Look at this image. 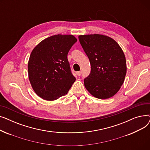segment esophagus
I'll return each instance as SVG.
<instances>
[{
	"instance_id": "esophagus-1",
	"label": "esophagus",
	"mask_w": 150,
	"mask_h": 150,
	"mask_svg": "<svg viewBox=\"0 0 150 150\" xmlns=\"http://www.w3.org/2000/svg\"><path fill=\"white\" fill-rule=\"evenodd\" d=\"M76 75L78 76H80L81 75V71H78V72H76Z\"/></svg>"
}]
</instances>
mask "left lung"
Instances as JSON below:
<instances>
[{"label":"left lung","mask_w":150,"mask_h":150,"mask_svg":"<svg viewBox=\"0 0 150 150\" xmlns=\"http://www.w3.org/2000/svg\"><path fill=\"white\" fill-rule=\"evenodd\" d=\"M78 38L91 66V73L84 80L85 88L96 98L112 97L120 89L127 74L122 49L107 36L80 35Z\"/></svg>","instance_id":"left-lung-1"}]
</instances>
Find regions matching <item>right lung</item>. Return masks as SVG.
<instances>
[{
  "label": "right lung",
  "instance_id": "add662e5",
  "mask_svg": "<svg viewBox=\"0 0 150 150\" xmlns=\"http://www.w3.org/2000/svg\"><path fill=\"white\" fill-rule=\"evenodd\" d=\"M77 41L73 35H57L39 42L31 52L28 78L38 96L52 101L64 96L76 80L67 54Z\"/></svg>",
  "mask_w": 150,
  "mask_h": 150
}]
</instances>
